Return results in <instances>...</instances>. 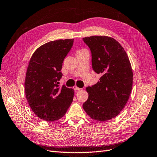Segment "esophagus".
<instances>
[{
    "instance_id": "obj_1",
    "label": "esophagus",
    "mask_w": 157,
    "mask_h": 157,
    "mask_svg": "<svg viewBox=\"0 0 157 157\" xmlns=\"http://www.w3.org/2000/svg\"><path fill=\"white\" fill-rule=\"evenodd\" d=\"M73 89H74V90H75V91H78V90H80V89H80L79 87H77V86H74V87H73Z\"/></svg>"
}]
</instances>
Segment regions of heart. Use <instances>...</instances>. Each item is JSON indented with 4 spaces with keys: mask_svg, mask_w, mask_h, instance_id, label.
Wrapping results in <instances>:
<instances>
[{
    "mask_svg": "<svg viewBox=\"0 0 157 157\" xmlns=\"http://www.w3.org/2000/svg\"><path fill=\"white\" fill-rule=\"evenodd\" d=\"M83 50H85V49H81V50H79L78 51H83Z\"/></svg>",
    "mask_w": 157,
    "mask_h": 157,
    "instance_id": "b5f03b06",
    "label": "heart"
}]
</instances>
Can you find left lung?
Instances as JSON below:
<instances>
[{
    "label": "left lung",
    "instance_id": "left-lung-1",
    "mask_svg": "<svg viewBox=\"0 0 157 157\" xmlns=\"http://www.w3.org/2000/svg\"><path fill=\"white\" fill-rule=\"evenodd\" d=\"M83 40L91 50L93 70L101 75L99 82L86 88L89 97L83 108L92 119L104 122L117 116L129 99L133 85L131 63L113 38L104 35Z\"/></svg>",
    "mask_w": 157,
    "mask_h": 157
}]
</instances>
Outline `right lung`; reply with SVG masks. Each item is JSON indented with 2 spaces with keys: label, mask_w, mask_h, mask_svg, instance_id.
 <instances>
[{
  "label": "right lung",
  "mask_w": 157,
  "mask_h": 157,
  "mask_svg": "<svg viewBox=\"0 0 157 157\" xmlns=\"http://www.w3.org/2000/svg\"><path fill=\"white\" fill-rule=\"evenodd\" d=\"M73 43V39L50 41L39 47L31 57L25 93L30 108L42 120L60 119L73 101L74 89L59 85L62 63Z\"/></svg>",
  "instance_id": "1"
}]
</instances>
